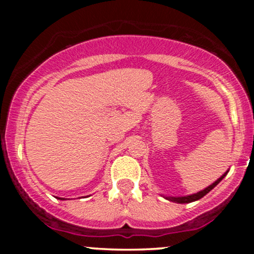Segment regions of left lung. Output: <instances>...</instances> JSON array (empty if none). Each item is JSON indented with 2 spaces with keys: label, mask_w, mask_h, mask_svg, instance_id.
<instances>
[{
  "label": "left lung",
  "mask_w": 254,
  "mask_h": 254,
  "mask_svg": "<svg viewBox=\"0 0 254 254\" xmlns=\"http://www.w3.org/2000/svg\"><path fill=\"white\" fill-rule=\"evenodd\" d=\"M226 174H227V172H226V173L223 174L222 177L220 178V179H217L216 182H215L214 184H211L210 186H208V188H206V189H204L203 191H199V192H197V193L190 194V196H185V197H166V199L171 200V202H174V203H180V204H184V203H191V202H194V200L200 199V198L205 196V194L208 193V192H210V191L212 190V189H214L215 186H216L217 184L220 183L221 180H222L224 177H226Z\"/></svg>",
  "instance_id": "8db88e82"
}]
</instances>
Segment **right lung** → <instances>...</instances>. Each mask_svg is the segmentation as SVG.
Wrapping results in <instances>:
<instances>
[{
	"mask_svg": "<svg viewBox=\"0 0 254 254\" xmlns=\"http://www.w3.org/2000/svg\"><path fill=\"white\" fill-rule=\"evenodd\" d=\"M58 199H63V198H58Z\"/></svg>",
	"mask_w": 254,
	"mask_h": 254,
	"instance_id": "add662e5",
	"label": "right lung"
}]
</instances>
